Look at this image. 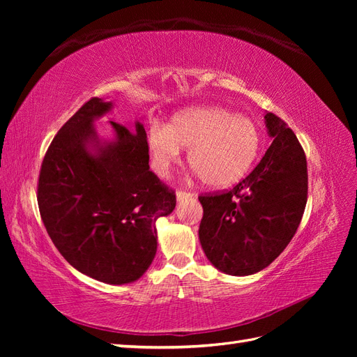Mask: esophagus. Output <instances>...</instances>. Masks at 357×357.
<instances>
[{"mask_svg":"<svg viewBox=\"0 0 357 357\" xmlns=\"http://www.w3.org/2000/svg\"><path fill=\"white\" fill-rule=\"evenodd\" d=\"M190 197H193V193H190V192H188V190H177V199L178 201H181V199H185V198H190Z\"/></svg>","mask_w":357,"mask_h":357,"instance_id":"34e87169","label":"esophagus"}]
</instances>
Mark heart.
I'll return each mask as SVG.
<instances>
[{
	"instance_id": "heart-1",
	"label": "heart",
	"mask_w": 357,
	"mask_h": 357,
	"mask_svg": "<svg viewBox=\"0 0 357 357\" xmlns=\"http://www.w3.org/2000/svg\"><path fill=\"white\" fill-rule=\"evenodd\" d=\"M262 137L257 125L220 107H190L171 117L165 128L147 134L150 164L167 176L189 149V165L204 185L226 188L240 181L255 164Z\"/></svg>"
}]
</instances>
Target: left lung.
<instances>
[{"label": "left lung", "mask_w": 357, "mask_h": 357, "mask_svg": "<svg viewBox=\"0 0 357 357\" xmlns=\"http://www.w3.org/2000/svg\"><path fill=\"white\" fill-rule=\"evenodd\" d=\"M273 138L255 169L229 190L199 195V241L208 261L229 275L266 268L296 234L308 193L307 158L295 132L265 114Z\"/></svg>", "instance_id": "left-lung-1"}]
</instances>
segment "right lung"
I'll return each mask as SVG.
<instances>
[{"mask_svg": "<svg viewBox=\"0 0 357 357\" xmlns=\"http://www.w3.org/2000/svg\"><path fill=\"white\" fill-rule=\"evenodd\" d=\"M110 109L95 96L62 125L41 162L37 201L50 240L70 265L102 283L125 284L152 264L155 225L174 210L176 192L149 169L142 123L129 131L110 122L116 139L100 143L92 122Z\"/></svg>", "mask_w": 357, "mask_h": 357, "instance_id": "right-lung-1", "label": "right lung"}]
</instances>
